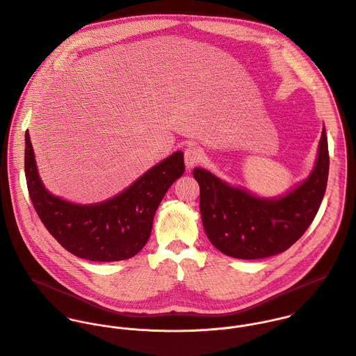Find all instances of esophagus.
I'll use <instances>...</instances> for the list:
<instances>
[{"instance_id": "34e87169", "label": "esophagus", "mask_w": 356, "mask_h": 356, "mask_svg": "<svg viewBox=\"0 0 356 356\" xmlns=\"http://www.w3.org/2000/svg\"><path fill=\"white\" fill-rule=\"evenodd\" d=\"M202 156H204V154H202V151H201L200 148H197V147H188V148H186V151H184V162H186V166H187L188 169L194 168L197 163H200V162L202 161Z\"/></svg>"}]
</instances>
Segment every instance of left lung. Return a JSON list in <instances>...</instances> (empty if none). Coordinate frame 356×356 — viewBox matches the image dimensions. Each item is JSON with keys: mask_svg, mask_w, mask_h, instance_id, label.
I'll use <instances>...</instances> for the list:
<instances>
[{"mask_svg": "<svg viewBox=\"0 0 356 356\" xmlns=\"http://www.w3.org/2000/svg\"><path fill=\"white\" fill-rule=\"evenodd\" d=\"M329 147L323 127L312 173L283 197L262 198L195 168L200 209L209 241L238 259H261L289 250L307 232L322 204L329 177Z\"/></svg>", "mask_w": 356, "mask_h": 356, "instance_id": "left-lung-1", "label": "left lung"}]
</instances>
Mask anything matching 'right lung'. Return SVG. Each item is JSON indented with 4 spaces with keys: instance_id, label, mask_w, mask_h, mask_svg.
<instances>
[{
    "instance_id": "obj_1",
    "label": "right lung",
    "mask_w": 356,
    "mask_h": 356,
    "mask_svg": "<svg viewBox=\"0 0 356 356\" xmlns=\"http://www.w3.org/2000/svg\"><path fill=\"white\" fill-rule=\"evenodd\" d=\"M24 143L26 183L38 218L65 250L94 262L129 259L143 250L163 195L186 169L183 152L176 151L113 198L81 205L52 195L44 187L29 131Z\"/></svg>"
}]
</instances>
